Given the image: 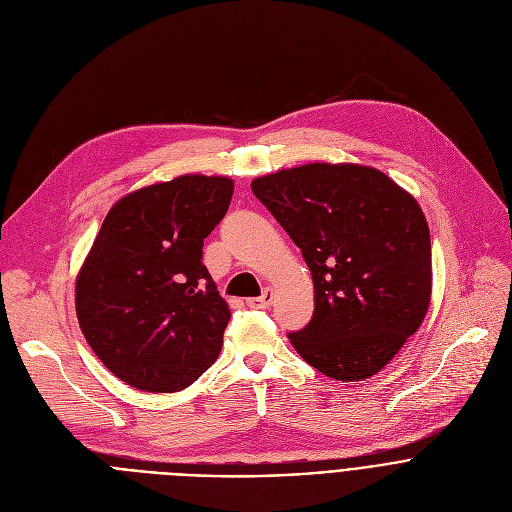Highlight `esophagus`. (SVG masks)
Returning <instances> with one entry per match:
<instances>
[{"mask_svg":"<svg viewBox=\"0 0 512 512\" xmlns=\"http://www.w3.org/2000/svg\"><path fill=\"white\" fill-rule=\"evenodd\" d=\"M271 300H273V289L271 287H265L263 294L259 298H249L247 300V306L249 308H269L271 306Z\"/></svg>","mask_w":512,"mask_h":512,"instance_id":"esophagus-1","label":"esophagus"}]
</instances>
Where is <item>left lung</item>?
<instances>
[{
  "instance_id": "8db88e82",
  "label": "left lung",
  "mask_w": 512,
  "mask_h": 512,
  "mask_svg": "<svg viewBox=\"0 0 512 512\" xmlns=\"http://www.w3.org/2000/svg\"><path fill=\"white\" fill-rule=\"evenodd\" d=\"M251 188L312 271L314 316L291 344L330 379L377 375L417 332L431 298V241L417 200L358 164H306Z\"/></svg>"
}]
</instances>
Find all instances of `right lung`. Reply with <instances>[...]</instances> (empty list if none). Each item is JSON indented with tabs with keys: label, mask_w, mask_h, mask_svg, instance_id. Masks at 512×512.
<instances>
[{
	"label": "right lung",
	"mask_w": 512,
	"mask_h": 512,
	"mask_svg": "<svg viewBox=\"0 0 512 512\" xmlns=\"http://www.w3.org/2000/svg\"><path fill=\"white\" fill-rule=\"evenodd\" d=\"M233 180L186 174L123 196L77 277L81 330L105 367L148 393L190 387L218 358L231 320L202 265Z\"/></svg>",
	"instance_id": "add662e5"
}]
</instances>
